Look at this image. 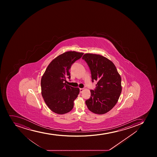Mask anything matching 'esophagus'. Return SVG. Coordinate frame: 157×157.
Masks as SVG:
<instances>
[{
    "instance_id": "1",
    "label": "esophagus",
    "mask_w": 157,
    "mask_h": 157,
    "mask_svg": "<svg viewBox=\"0 0 157 157\" xmlns=\"http://www.w3.org/2000/svg\"><path fill=\"white\" fill-rule=\"evenodd\" d=\"M83 90H84V89H80V92L81 93H82Z\"/></svg>"
}]
</instances>
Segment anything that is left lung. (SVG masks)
<instances>
[{"instance_id": "1", "label": "left lung", "mask_w": 157, "mask_h": 157, "mask_svg": "<svg viewBox=\"0 0 157 157\" xmlns=\"http://www.w3.org/2000/svg\"><path fill=\"white\" fill-rule=\"evenodd\" d=\"M92 74V81H97L96 89L86 101L89 110L102 115L110 111L116 104L122 92L121 78L112 61L100 55L86 53L82 57Z\"/></svg>"}]
</instances>
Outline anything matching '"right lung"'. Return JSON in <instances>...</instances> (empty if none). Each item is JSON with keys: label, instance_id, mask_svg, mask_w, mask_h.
Masks as SVG:
<instances>
[{"label": "right lung", "instance_id": "right-lung-1", "mask_svg": "<svg viewBox=\"0 0 157 157\" xmlns=\"http://www.w3.org/2000/svg\"><path fill=\"white\" fill-rule=\"evenodd\" d=\"M83 55V53L75 51L60 55L50 62L42 75L41 95L48 108L55 113H67L74 107V101L80 90L67 84V79L71 78L69 70L72 64Z\"/></svg>", "mask_w": 157, "mask_h": 157}]
</instances>
